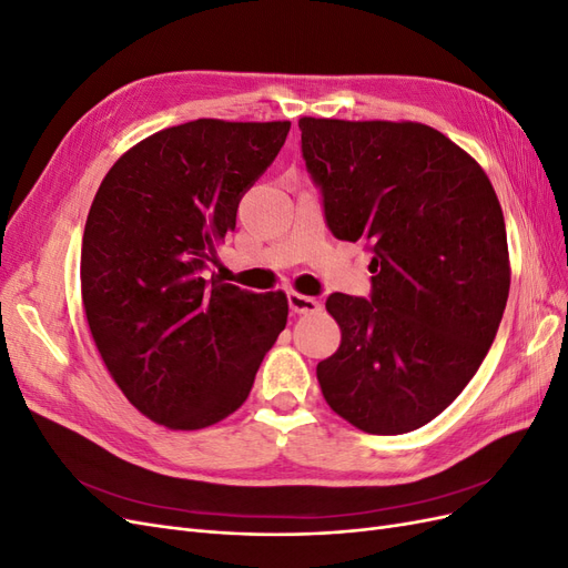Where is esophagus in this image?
<instances>
[{
    "label": "esophagus",
    "instance_id": "34e87169",
    "mask_svg": "<svg viewBox=\"0 0 568 568\" xmlns=\"http://www.w3.org/2000/svg\"><path fill=\"white\" fill-rule=\"evenodd\" d=\"M286 298H288V307H291V313H296V315H311V313H317L320 307H322L317 298H311V296L296 294V291H291V294H288Z\"/></svg>",
    "mask_w": 568,
    "mask_h": 568
}]
</instances>
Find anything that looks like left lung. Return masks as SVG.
Returning a JSON list of instances; mask_svg holds the SVG:
<instances>
[{
	"label": "left lung",
	"mask_w": 568,
	"mask_h": 568,
	"mask_svg": "<svg viewBox=\"0 0 568 568\" xmlns=\"http://www.w3.org/2000/svg\"><path fill=\"white\" fill-rule=\"evenodd\" d=\"M298 128L326 227L374 253L369 298H326L341 346L317 365L324 400L367 434L415 432L471 382L500 326V201L469 153L428 125L301 118Z\"/></svg>",
	"instance_id": "obj_1"
}]
</instances>
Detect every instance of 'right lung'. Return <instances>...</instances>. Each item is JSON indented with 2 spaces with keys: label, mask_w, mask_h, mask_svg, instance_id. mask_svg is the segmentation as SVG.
Listing matches in <instances>:
<instances>
[{
  "label": "right lung",
  "mask_w": 568,
  "mask_h": 568,
  "mask_svg": "<svg viewBox=\"0 0 568 568\" xmlns=\"http://www.w3.org/2000/svg\"><path fill=\"white\" fill-rule=\"evenodd\" d=\"M288 128L201 118L161 130L118 159L92 201L84 315L125 398L168 428L232 415L286 326L282 291L222 284L209 261Z\"/></svg>",
  "instance_id": "obj_1"
}]
</instances>
